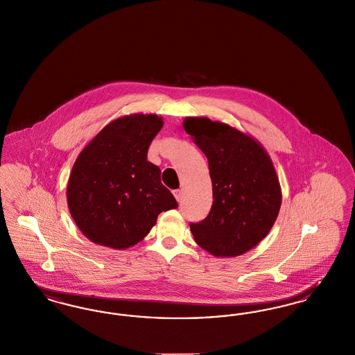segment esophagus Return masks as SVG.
<instances>
[{"label": "esophagus", "mask_w": 355, "mask_h": 355, "mask_svg": "<svg viewBox=\"0 0 355 355\" xmlns=\"http://www.w3.org/2000/svg\"><path fill=\"white\" fill-rule=\"evenodd\" d=\"M173 196L176 198V200L182 201V199H183V191L182 189H175L173 191Z\"/></svg>", "instance_id": "obj_1"}]
</instances>
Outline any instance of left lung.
I'll return each instance as SVG.
<instances>
[{
	"label": "left lung",
	"mask_w": 355,
	"mask_h": 355,
	"mask_svg": "<svg viewBox=\"0 0 355 355\" xmlns=\"http://www.w3.org/2000/svg\"><path fill=\"white\" fill-rule=\"evenodd\" d=\"M208 159L214 202L208 216L189 223L195 241L217 257H234L256 247L272 230L281 188L261 144L228 124L208 118L183 123Z\"/></svg>",
	"instance_id": "left-lung-1"
}]
</instances>
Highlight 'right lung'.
Returning <instances> with one entry per match:
<instances>
[{
    "label": "right lung",
    "instance_id": "add662e5",
    "mask_svg": "<svg viewBox=\"0 0 355 355\" xmlns=\"http://www.w3.org/2000/svg\"><path fill=\"white\" fill-rule=\"evenodd\" d=\"M157 115H130L107 124L79 154L67 204L80 232L95 244L125 249L141 241L160 212L178 208L160 170L147 160L162 130Z\"/></svg>",
    "mask_w": 355,
    "mask_h": 355
}]
</instances>
